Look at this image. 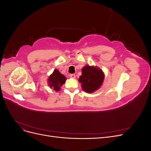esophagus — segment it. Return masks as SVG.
I'll use <instances>...</instances> for the list:
<instances>
[{"instance_id":"34e87169","label":"esophagus","mask_w":151,"mask_h":151,"mask_svg":"<svg viewBox=\"0 0 151 151\" xmlns=\"http://www.w3.org/2000/svg\"><path fill=\"white\" fill-rule=\"evenodd\" d=\"M70 77H71V78H73V79H75L76 78V75L75 74H70Z\"/></svg>"}]
</instances>
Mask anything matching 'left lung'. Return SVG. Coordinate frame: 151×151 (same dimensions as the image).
Instances as JSON below:
<instances>
[{
  "instance_id": "obj_1",
  "label": "left lung",
  "mask_w": 151,
  "mask_h": 151,
  "mask_svg": "<svg viewBox=\"0 0 151 151\" xmlns=\"http://www.w3.org/2000/svg\"><path fill=\"white\" fill-rule=\"evenodd\" d=\"M104 74L98 67L86 65L82 68L79 82L82 89L87 93H92L99 89L103 83Z\"/></svg>"
}]
</instances>
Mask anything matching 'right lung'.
I'll return each instance as SVG.
<instances>
[{
	"label": "right lung",
	"mask_w": 151,
	"mask_h": 151,
	"mask_svg": "<svg viewBox=\"0 0 151 151\" xmlns=\"http://www.w3.org/2000/svg\"><path fill=\"white\" fill-rule=\"evenodd\" d=\"M66 80L67 79L64 75L62 74L58 70L55 69L52 74L49 76L47 82L50 88L55 91H59L61 86L65 83Z\"/></svg>",
	"instance_id": "add662e5"
}]
</instances>
